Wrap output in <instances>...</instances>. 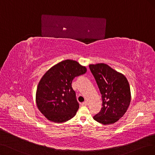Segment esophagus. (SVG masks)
I'll use <instances>...</instances> for the list:
<instances>
[{
	"label": "esophagus",
	"mask_w": 155,
	"mask_h": 155,
	"mask_svg": "<svg viewBox=\"0 0 155 155\" xmlns=\"http://www.w3.org/2000/svg\"><path fill=\"white\" fill-rule=\"evenodd\" d=\"M81 105H82V106H86V105H87V101H84V102L82 103Z\"/></svg>",
	"instance_id": "obj_1"
}]
</instances>
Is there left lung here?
<instances>
[{
  "label": "left lung",
  "instance_id": "left-lung-1",
  "mask_svg": "<svg viewBox=\"0 0 155 155\" xmlns=\"http://www.w3.org/2000/svg\"><path fill=\"white\" fill-rule=\"evenodd\" d=\"M101 94L102 107L93 117L97 122L104 124H113L127 112L131 101L130 85L123 74L107 64L89 65Z\"/></svg>",
  "mask_w": 155,
  "mask_h": 155
}]
</instances>
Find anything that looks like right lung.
Wrapping results in <instances>:
<instances>
[{"mask_svg": "<svg viewBox=\"0 0 155 155\" xmlns=\"http://www.w3.org/2000/svg\"><path fill=\"white\" fill-rule=\"evenodd\" d=\"M85 72V66L69 59L46 72L38 84L36 100L38 109L48 120L61 123L75 116L79 104L71 83Z\"/></svg>", "mask_w": 155, "mask_h": 155, "instance_id": "1", "label": "right lung"}]
</instances>
